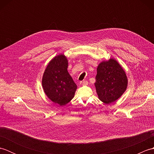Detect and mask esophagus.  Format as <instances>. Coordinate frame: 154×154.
I'll use <instances>...</instances> for the list:
<instances>
[{
	"label": "esophagus",
	"mask_w": 154,
	"mask_h": 154,
	"mask_svg": "<svg viewBox=\"0 0 154 154\" xmlns=\"http://www.w3.org/2000/svg\"><path fill=\"white\" fill-rule=\"evenodd\" d=\"M88 85V82L87 81H83L82 82V85H83V86H86V85Z\"/></svg>",
	"instance_id": "esophagus-1"
}]
</instances>
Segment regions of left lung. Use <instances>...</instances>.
Returning <instances> with one entry per match:
<instances>
[{"mask_svg": "<svg viewBox=\"0 0 154 154\" xmlns=\"http://www.w3.org/2000/svg\"><path fill=\"white\" fill-rule=\"evenodd\" d=\"M94 86L100 100L112 103L122 95L128 87L126 72L115 59L110 58L99 64Z\"/></svg>", "mask_w": 154, "mask_h": 154, "instance_id": "8db88e82", "label": "left lung"}]
</instances>
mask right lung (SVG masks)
I'll use <instances>...</instances> for the list:
<instances>
[{
  "instance_id": "right-lung-1",
  "label": "right lung",
  "mask_w": 154,
  "mask_h": 154,
  "mask_svg": "<svg viewBox=\"0 0 154 154\" xmlns=\"http://www.w3.org/2000/svg\"><path fill=\"white\" fill-rule=\"evenodd\" d=\"M68 60L63 54L49 62L42 77V87L52 102L64 106L73 99L77 85L67 71Z\"/></svg>"
}]
</instances>
